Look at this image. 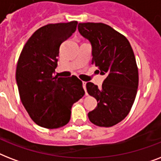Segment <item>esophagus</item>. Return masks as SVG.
Segmentation results:
<instances>
[{
  "mask_svg": "<svg viewBox=\"0 0 161 161\" xmlns=\"http://www.w3.org/2000/svg\"><path fill=\"white\" fill-rule=\"evenodd\" d=\"M83 88L86 92V83H85V82H83Z\"/></svg>",
  "mask_w": 161,
  "mask_h": 161,
  "instance_id": "esophagus-1",
  "label": "esophagus"
}]
</instances>
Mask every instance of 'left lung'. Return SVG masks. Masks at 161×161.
Listing matches in <instances>:
<instances>
[{
  "label": "left lung",
  "mask_w": 161,
  "mask_h": 161,
  "mask_svg": "<svg viewBox=\"0 0 161 161\" xmlns=\"http://www.w3.org/2000/svg\"><path fill=\"white\" fill-rule=\"evenodd\" d=\"M78 28L91 42L92 64L106 75L101 88L91 82L86 84L88 94L98 101L88 119L93 125L111 127L129 114L135 102L139 85L135 54L128 39L108 25L86 22Z\"/></svg>",
  "instance_id": "8db88e82"
}]
</instances>
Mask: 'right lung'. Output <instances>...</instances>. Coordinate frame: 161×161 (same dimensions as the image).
I'll use <instances>...</instances> for the list:
<instances>
[{
  "instance_id": "add662e5",
  "label": "right lung",
  "mask_w": 161,
  "mask_h": 161,
  "mask_svg": "<svg viewBox=\"0 0 161 161\" xmlns=\"http://www.w3.org/2000/svg\"><path fill=\"white\" fill-rule=\"evenodd\" d=\"M78 21L47 24L26 42L19 57L16 79L24 108L36 125L58 129L71 118V108L84 95L82 81L76 76L58 78L59 47L76 31Z\"/></svg>"
}]
</instances>
